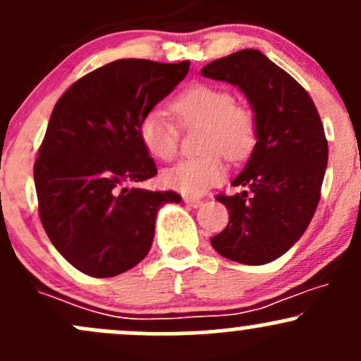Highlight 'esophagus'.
I'll list each match as a JSON object with an SVG mask.
<instances>
[{
    "label": "esophagus",
    "mask_w": 361,
    "mask_h": 361,
    "mask_svg": "<svg viewBox=\"0 0 361 361\" xmlns=\"http://www.w3.org/2000/svg\"><path fill=\"white\" fill-rule=\"evenodd\" d=\"M183 202L187 204V206L193 207V209H197V207L202 206V200H200V199H195V197H185Z\"/></svg>",
    "instance_id": "34e87169"
}]
</instances>
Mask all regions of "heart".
<instances>
[{
    "mask_svg": "<svg viewBox=\"0 0 361 361\" xmlns=\"http://www.w3.org/2000/svg\"><path fill=\"white\" fill-rule=\"evenodd\" d=\"M171 111L183 126H202L200 150L195 159H185L164 171L162 183L174 192L197 197L206 193L226 176L230 161H242L256 143V121L252 112L235 104L230 91L212 85H193L173 102ZM142 145L152 157L171 161L178 152V130L161 109L147 112L138 124Z\"/></svg>",
    "mask_w": 361,
    "mask_h": 361,
    "instance_id": "1",
    "label": "heart"
}]
</instances>
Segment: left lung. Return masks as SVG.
Segmentation results:
<instances>
[{
	"label": "left lung",
	"instance_id": "8db88e82",
	"mask_svg": "<svg viewBox=\"0 0 361 361\" xmlns=\"http://www.w3.org/2000/svg\"><path fill=\"white\" fill-rule=\"evenodd\" d=\"M200 74L237 86L256 121V145L231 181L244 190L216 197L230 221L211 244L237 263H270L302 237L317 211L329 161L324 124L308 91L259 50L231 53Z\"/></svg>",
	"mask_w": 361,
	"mask_h": 361
}]
</instances>
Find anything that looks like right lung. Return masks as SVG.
I'll use <instances>...</instances> for the list:
<instances>
[{
	"instance_id": "add662e5",
	"label": "right lung",
	"mask_w": 361,
	"mask_h": 361,
	"mask_svg": "<svg viewBox=\"0 0 361 361\" xmlns=\"http://www.w3.org/2000/svg\"><path fill=\"white\" fill-rule=\"evenodd\" d=\"M188 69V60H116L55 104L34 183L44 231L79 271L107 279L138 264L152 247L159 207L181 200L171 190L136 187L157 174L138 124Z\"/></svg>"
}]
</instances>
